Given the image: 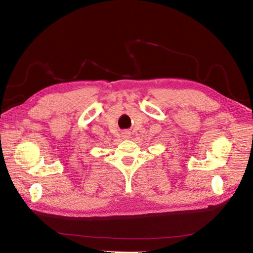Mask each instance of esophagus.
Returning a JSON list of instances; mask_svg holds the SVG:
<instances>
[{
  "label": "esophagus",
  "instance_id": "obj_1",
  "mask_svg": "<svg viewBox=\"0 0 253 253\" xmlns=\"http://www.w3.org/2000/svg\"><path fill=\"white\" fill-rule=\"evenodd\" d=\"M123 138L124 139H129L130 138V131H128V130H125V131H123Z\"/></svg>",
  "mask_w": 253,
  "mask_h": 253
}]
</instances>
